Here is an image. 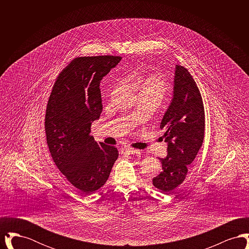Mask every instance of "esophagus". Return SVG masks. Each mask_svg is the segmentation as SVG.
<instances>
[{"label": "esophagus", "instance_id": "obj_1", "mask_svg": "<svg viewBox=\"0 0 249 249\" xmlns=\"http://www.w3.org/2000/svg\"><path fill=\"white\" fill-rule=\"evenodd\" d=\"M123 150L127 154H139L140 153V150H137V149H134V148H131V147H126Z\"/></svg>", "mask_w": 249, "mask_h": 249}]
</instances>
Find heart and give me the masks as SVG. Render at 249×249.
Returning a JSON list of instances; mask_svg holds the SVG:
<instances>
[{"instance_id":"1","label":"heart","mask_w":249,"mask_h":249,"mask_svg":"<svg viewBox=\"0 0 249 249\" xmlns=\"http://www.w3.org/2000/svg\"><path fill=\"white\" fill-rule=\"evenodd\" d=\"M127 80L132 82L139 89L140 94L154 97L160 101L170 89L169 83L162 76L154 73L142 77L137 73L130 72Z\"/></svg>"}]
</instances>
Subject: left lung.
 <instances>
[{"instance_id": "1", "label": "left lung", "mask_w": 249, "mask_h": 249, "mask_svg": "<svg viewBox=\"0 0 249 249\" xmlns=\"http://www.w3.org/2000/svg\"><path fill=\"white\" fill-rule=\"evenodd\" d=\"M204 119L197 85L189 71L177 64L173 98L160 126L164 130L167 156L159 158L162 171L152 180L154 187L164 194H171L187 177L203 142Z\"/></svg>"}]
</instances>
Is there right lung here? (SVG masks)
I'll use <instances>...</instances> for the list:
<instances>
[{"mask_svg": "<svg viewBox=\"0 0 249 249\" xmlns=\"http://www.w3.org/2000/svg\"><path fill=\"white\" fill-rule=\"evenodd\" d=\"M120 57L76 58L59 73L49 96L45 129L55 164L84 195L103 187L119 157L115 146L89 135L103 111L100 84Z\"/></svg>", "mask_w": 249, "mask_h": 249, "instance_id": "right-lung-1", "label": "right lung"}]
</instances>
